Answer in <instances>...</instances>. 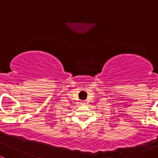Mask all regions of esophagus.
Instances as JSON below:
<instances>
[{"instance_id": "obj_1", "label": "esophagus", "mask_w": 158, "mask_h": 158, "mask_svg": "<svg viewBox=\"0 0 158 158\" xmlns=\"http://www.w3.org/2000/svg\"><path fill=\"white\" fill-rule=\"evenodd\" d=\"M80 103L82 105H84V104H85V101H81L80 102Z\"/></svg>"}]
</instances>
